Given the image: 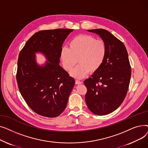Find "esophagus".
<instances>
[{
	"label": "esophagus",
	"instance_id": "esophagus-1",
	"mask_svg": "<svg viewBox=\"0 0 148 148\" xmlns=\"http://www.w3.org/2000/svg\"><path fill=\"white\" fill-rule=\"evenodd\" d=\"M83 82H81V81H80V80H75V84H82Z\"/></svg>",
	"mask_w": 148,
	"mask_h": 148
}]
</instances>
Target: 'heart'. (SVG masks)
Listing matches in <instances>:
<instances>
[{"instance_id": "heart-1", "label": "heart", "mask_w": 148, "mask_h": 148, "mask_svg": "<svg viewBox=\"0 0 148 148\" xmlns=\"http://www.w3.org/2000/svg\"><path fill=\"white\" fill-rule=\"evenodd\" d=\"M106 42L90 35L81 34L73 38L69 48L64 47L60 51L62 64L67 71H71L77 63L79 65L71 72L76 79H82L89 72L94 73L101 68L106 58Z\"/></svg>"}]
</instances>
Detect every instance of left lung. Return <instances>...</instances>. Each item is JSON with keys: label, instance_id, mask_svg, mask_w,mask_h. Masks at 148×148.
Returning <instances> with one entry per match:
<instances>
[{"label": "left lung", "instance_id": "left-lung-1", "mask_svg": "<svg viewBox=\"0 0 148 148\" xmlns=\"http://www.w3.org/2000/svg\"><path fill=\"white\" fill-rule=\"evenodd\" d=\"M88 31L102 38L107 53L103 65L84 82L88 90L85 101L93 113L106 115L117 109L125 99L131 79V66L125 46L117 38L103 29Z\"/></svg>", "mask_w": 148, "mask_h": 148}]
</instances>
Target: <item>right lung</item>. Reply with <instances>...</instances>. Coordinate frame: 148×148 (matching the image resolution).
Instances as JSON below:
<instances>
[{
    "mask_svg": "<svg viewBox=\"0 0 148 148\" xmlns=\"http://www.w3.org/2000/svg\"><path fill=\"white\" fill-rule=\"evenodd\" d=\"M73 29L41 30L31 36L20 51L16 75L21 95L36 113L55 118L65 109L75 80L59 65L60 51ZM41 52L47 61L38 65L35 53Z\"/></svg>",
    "mask_w": 148,
    "mask_h": 148,
    "instance_id": "right-lung-1",
    "label": "right lung"
}]
</instances>
